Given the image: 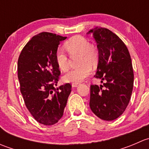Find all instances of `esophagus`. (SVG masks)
Listing matches in <instances>:
<instances>
[{
	"label": "esophagus",
	"mask_w": 149,
	"mask_h": 149,
	"mask_svg": "<svg viewBox=\"0 0 149 149\" xmlns=\"http://www.w3.org/2000/svg\"><path fill=\"white\" fill-rule=\"evenodd\" d=\"M79 86V84H72V86L73 87H77Z\"/></svg>",
	"instance_id": "esophagus-1"
}]
</instances>
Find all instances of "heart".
<instances>
[{
	"label": "heart",
	"instance_id": "heart-1",
	"mask_svg": "<svg viewBox=\"0 0 149 149\" xmlns=\"http://www.w3.org/2000/svg\"><path fill=\"white\" fill-rule=\"evenodd\" d=\"M65 47L70 55L79 54V68L70 70L63 77L65 83L79 84L91 73V65H95L99 60V53L94 46L81 36H75L65 43ZM55 62L58 67L63 71L68 68V58L61 49H57L55 52Z\"/></svg>",
	"mask_w": 149,
	"mask_h": 149
}]
</instances>
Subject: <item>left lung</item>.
Segmentation results:
<instances>
[{"label": "left lung", "mask_w": 149, "mask_h": 149, "mask_svg": "<svg viewBox=\"0 0 149 149\" xmlns=\"http://www.w3.org/2000/svg\"><path fill=\"white\" fill-rule=\"evenodd\" d=\"M92 34L99 51L94 77L103 85H91L89 106L100 119L112 121L119 118L128 105L133 91L131 58L127 47L118 36L107 29L96 27Z\"/></svg>", "instance_id": "8db88e82"}]
</instances>
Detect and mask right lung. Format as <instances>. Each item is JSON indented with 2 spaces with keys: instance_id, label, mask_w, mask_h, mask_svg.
I'll list each match as a JSON object with an SVG mask.
<instances>
[{
  "instance_id": "right-lung-1",
  "label": "right lung",
  "mask_w": 149,
  "mask_h": 149,
  "mask_svg": "<svg viewBox=\"0 0 149 149\" xmlns=\"http://www.w3.org/2000/svg\"><path fill=\"white\" fill-rule=\"evenodd\" d=\"M67 38L49 32L37 34L26 43L18 60V79L25 104L33 118L52 125L63 115L71 85L55 88L61 74L55 52Z\"/></svg>"
}]
</instances>
